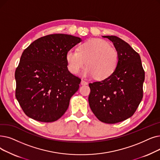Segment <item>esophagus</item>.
<instances>
[{
  "mask_svg": "<svg viewBox=\"0 0 160 160\" xmlns=\"http://www.w3.org/2000/svg\"><path fill=\"white\" fill-rule=\"evenodd\" d=\"M80 84H81V85H82V86H85V85H87V84H88V82H86L85 80H82Z\"/></svg>",
  "mask_w": 160,
  "mask_h": 160,
  "instance_id": "1",
  "label": "esophagus"
}]
</instances>
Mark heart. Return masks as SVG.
I'll list each match as a JSON object with an SVG mask.
<instances>
[{
  "label": "heart",
  "mask_w": 160,
  "mask_h": 160,
  "mask_svg": "<svg viewBox=\"0 0 160 160\" xmlns=\"http://www.w3.org/2000/svg\"><path fill=\"white\" fill-rule=\"evenodd\" d=\"M69 71L76 74L86 63L82 74L97 80H104L112 75L118 64V53L107 41L90 39L82 44L78 50H69L66 54Z\"/></svg>",
  "instance_id": "obj_1"
}]
</instances>
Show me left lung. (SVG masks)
I'll list each match as a JSON object with an SVG mask.
<instances>
[{
    "label": "left lung",
    "mask_w": 160,
    "mask_h": 160,
    "mask_svg": "<svg viewBox=\"0 0 160 160\" xmlns=\"http://www.w3.org/2000/svg\"><path fill=\"white\" fill-rule=\"evenodd\" d=\"M113 43L118 53L114 72L100 82L90 83V108L101 122L116 123L133 115L142 99L144 71L139 54L116 36H102Z\"/></svg>",
    "instance_id": "8db88e82"
}]
</instances>
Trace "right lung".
Segmentation results:
<instances>
[{
  "mask_svg": "<svg viewBox=\"0 0 160 160\" xmlns=\"http://www.w3.org/2000/svg\"><path fill=\"white\" fill-rule=\"evenodd\" d=\"M81 41L71 34H50L23 51L15 72L16 97L27 116L52 122L65 114L81 82L68 71L66 54Z\"/></svg>",
  "mask_w": 160,
  "mask_h": 160,
  "instance_id": "right-lung-1",
  "label": "right lung"
}]
</instances>
